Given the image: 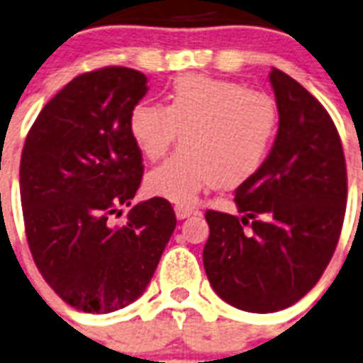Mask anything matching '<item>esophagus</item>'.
<instances>
[{
    "instance_id": "1",
    "label": "esophagus",
    "mask_w": 363,
    "mask_h": 363,
    "mask_svg": "<svg viewBox=\"0 0 363 363\" xmlns=\"http://www.w3.org/2000/svg\"><path fill=\"white\" fill-rule=\"evenodd\" d=\"M197 210L191 208V206H186V205H177L175 206V216L177 219H186L188 216L196 214Z\"/></svg>"
}]
</instances>
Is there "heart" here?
Here are the masks:
<instances>
[{
    "mask_svg": "<svg viewBox=\"0 0 363 363\" xmlns=\"http://www.w3.org/2000/svg\"><path fill=\"white\" fill-rule=\"evenodd\" d=\"M277 129L273 97L236 81L196 73L173 81L166 106L144 101L129 114L130 136L149 160L162 157L177 136L181 140V149L145 181L153 196L179 205L194 203L206 188L238 186L257 175Z\"/></svg>",
    "mask_w": 363,
    "mask_h": 363,
    "instance_id": "1",
    "label": "heart"
}]
</instances>
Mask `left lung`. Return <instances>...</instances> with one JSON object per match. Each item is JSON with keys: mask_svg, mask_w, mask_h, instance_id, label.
<instances>
[{"mask_svg": "<svg viewBox=\"0 0 363 363\" xmlns=\"http://www.w3.org/2000/svg\"><path fill=\"white\" fill-rule=\"evenodd\" d=\"M279 133L264 166L236 190L238 216L206 210L203 249L216 294L245 312L284 310L327 269L342 234L347 166L325 106L295 79L269 73Z\"/></svg>", "mask_w": 363, "mask_h": 363, "instance_id": "8db88e82", "label": "left lung"}]
</instances>
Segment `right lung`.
Here are the masks:
<instances>
[{"instance_id": "add662e5", "label": "right lung", "mask_w": 363, "mask_h": 363, "mask_svg": "<svg viewBox=\"0 0 363 363\" xmlns=\"http://www.w3.org/2000/svg\"><path fill=\"white\" fill-rule=\"evenodd\" d=\"M144 73L106 66L69 81L44 106L21 151L20 196L27 243L44 280L64 303L108 313L147 288L175 230L162 197L138 203L144 164L129 133Z\"/></svg>"}]
</instances>
